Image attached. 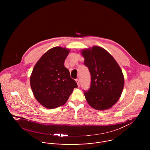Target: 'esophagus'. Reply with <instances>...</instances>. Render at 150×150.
I'll use <instances>...</instances> for the list:
<instances>
[{
	"label": "esophagus",
	"mask_w": 150,
	"mask_h": 150,
	"mask_svg": "<svg viewBox=\"0 0 150 150\" xmlns=\"http://www.w3.org/2000/svg\"><path fill=\"white\" fill-rule=\"evenodd\" d=\"M75 81H76V83H77V84H78V86H80V81H79V79H76Z\"/></svg>",
	"instance_id": "34e87169"
}]
</instances>
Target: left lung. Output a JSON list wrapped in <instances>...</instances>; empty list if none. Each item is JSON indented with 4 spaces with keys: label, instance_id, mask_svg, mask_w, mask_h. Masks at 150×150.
<instances>
[{
    "label": "left lung",
    "instance_id": "8db88e82",
    "mask_svg": "<svg viewBox=\"0 0 150 150\" xmlns=\"http://www.w3.org/2000/svg\"><path fill=\"white\" fill-rule=\"evenodd\" d=\"M84 64L91 75V84L84 95L88 104L98 110L113 106L121 96L124 78L121 68L107 50L94 46L81 50Z\"/></svg>",
    "mask_w": 150,
    "mask_h": 150
}]
</instances>
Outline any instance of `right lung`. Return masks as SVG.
<instances>
[{
  "label": "right lung",
  "mask_w": 150,
  "mask_h": 150,
  "mask_svg": "<svg viewBox=\"0 0 150 150\" xmlns=\"http://www.w3.org/2000/svg\"><path fill=\"white\" fill-rule=\"evenodd\" d=\"M70 50L56 47L45 53L36 64L30 76L34 97L43 106L54 108L64 105L77 88L64 66Z\"/></svg>",
  "instance_id": "1"
}]
</instances>
